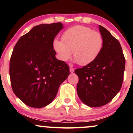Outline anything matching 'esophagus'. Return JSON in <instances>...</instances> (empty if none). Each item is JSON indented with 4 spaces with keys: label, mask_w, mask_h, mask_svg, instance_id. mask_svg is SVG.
<instances>
[{
    "label": "esophagus",
    "mask_w": 133,
    "mask_h": 133,
    "mask_svg": "<svg viewBox=\"0 0 133 133\" xmlns=\"http://www.w3.org/2000/svg\"><path fill=\"white\" fill-rule=\"evenodd\" d=\"M70 72H71V73H72V72L74 71V69L72 68V67L70 66Z\"/></svg>",
    "instance_id": "obj_1"
}]
</instances>
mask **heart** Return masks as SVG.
I'll use <instances>...</instances> for the list:
<instances>
[{
    "label": "heart",
    "mask_w": 133,
    "mask_h": 133,
    "mask_svg": "<svg viewBox=\"0 0 133 133\" xmlns=\"http://www.w3.org/2000/svg\"><path fill=\"white\" fill-rule=\"evenodd\" d=\"M62 39H56L52 46L62 61H67L73 51L76 61L87 65L95 61L103 46L102 34L85 26H74L67 29L62 34Z\"/></svg>",
    "instance_id": "heart-1"
}]
</instances>
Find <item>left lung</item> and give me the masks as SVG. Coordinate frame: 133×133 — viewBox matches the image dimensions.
Wrapping results in <instances>:
<instances>
[{"instance_id":"1","label":"left lung","mask_w":133,"mask_h":133,"mask_svg":"<svg viewBox=\"0 0 133 133\" xmlns=\"http://www.w3.org/2000/svg\"><path fill=\"white\" fill-rule=\"evenodd\" d=\"M99 30L103 46L97 59L74 71L79 77L78 96L90 107H99L110 102L121 90L125 59L119 41L101 25Z\"/></svg>"}]
</instances>
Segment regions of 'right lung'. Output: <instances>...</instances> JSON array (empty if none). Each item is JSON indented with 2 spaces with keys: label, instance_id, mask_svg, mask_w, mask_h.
<instances>
[{
  "label": "right lung",
  "instance_id": "1",
  "mask_svg": "<svg viewBox=\"0 0 133 133\" xmlns=\"http://www.w3.org/2000/svg\"><path fill=\"white\" fill-rule=\"evenodd\" d=\"M63 27L61 22L35 26L20 38L13 49L11 84L14 93L29 107L42 108L50 104L70 74L69 66L56 59L52 46Z\"/></svg>",
  "mask_w": 133,
  "mask_h": 133
}]
</instances>
